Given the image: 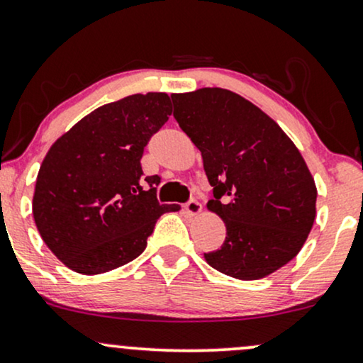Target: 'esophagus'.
<instances>
[{
	"mask_svg": "<svg viewBox=\"0 0 363 363\" xmlns=\"http://www.w3.org/2000/svg\"><path fill=\"white\" fill-rule=\"evenodd\" d=\"M184 209H186V213L189 214V216H197V214L201 213V211H203V206H201L199 201L192 197V199H189V201H187V203H186Z\"/></svg>",
	"mask_w": 363,
	"mask_h": 363,
	"instance_id": "1",
	"label": "esophagus"
}]
</instances>
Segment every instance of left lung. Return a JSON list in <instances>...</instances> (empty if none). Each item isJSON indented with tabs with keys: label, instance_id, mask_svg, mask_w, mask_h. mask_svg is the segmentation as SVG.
I'll return each mask as SVG.
<instances>
[{
	"label": "left lung",
	"instance_id": "1",
	"mask_svg": "<svg viewBox=\"0 0 363 363\" xmlns=\"http://www.w3.org/2000/svg\"><path fill=\"white\" fill-rule=\"evenodd\" d=\"M174 118L201 150L226 224L214 269L238 279L268 277L300 253L316 214V186L305 159L263 110L226 89L172 94Z\"/></svg>",
	"mask_w": 363,
	"mask_h": 363
}]
</instances>
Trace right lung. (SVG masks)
<instances>
[{
	"mask_svg": "<svg viewBox=\"0 0 363 363\" xmlns=\"http://www.w3.org/2000/svg\"><path fill=\"white\" fill-rule=\"evenodd\" d=\"M162 91L102 105L50 147L33 196V218L45 245L82 274H100L135 259L155 223L179 204L157 201L159 176L144 177L140 159L169 121Z\"/></svg>",
	"mask_w": 363,
	"mask_h": 363,
	"instance_id": "1",
	"label": "right lung"
}]
</instances>
